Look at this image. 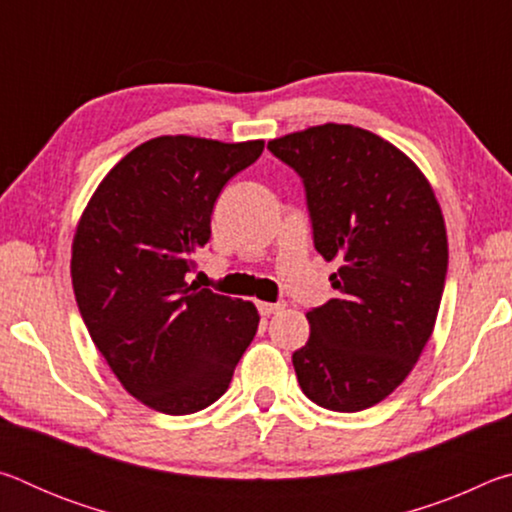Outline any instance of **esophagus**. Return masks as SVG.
Wrapping results in <instances>:
<instances>
[{"instance_id":"esophagus-1","label":"esophagus","mask_w":512,"mask_h":512,"mask_svg":"<svg viewBox=\"0 0 512 512\" xmlns=\"http://www.w3.org/2000/svg\"><path fill=\"white\" fill-rule=\"evenodd\" d=\"M284 305L282 302H257V309L262 316H271L275 311H280Z\"/></svg>"}]
</instances>
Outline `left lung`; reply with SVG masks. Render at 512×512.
Instances as JSON below:
<instances>
[{"label":"left lung","instance_id":"8db88e82","mask_svg":"<svg viewBox=\"0 0 512 512\" xmlns=\"http://www.w3.org/2000/svg\"><path fill=\"white\" fill-rule=\"evenodd\" d=\"M305 183L314 246L339 296L307 311L293 352L302 393L329 411L386 400L409 377L436 325L447 230L429 180L409 155L350 124L268 142Z\"/></svg>","mask_w":512,"mask_h":512}]
</instances>
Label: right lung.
<instances>
[{
	"label": "right lung",
	"instance_id": "add662e5",
	"mask_svg": "<svg viewBox=\"0 0 512 512\" xmlns=\"http://www.w3.org/2000/svg\"><path fill=\"white\" fill-rule=\"evenodd\" d=\"M262 151L264 140L153 137L106 173L76 225L72 287L83 323L149 409L187 415L219 400L257 332L253 302L185 275L210 241L221 189Z\"/></svg>",
	"mask_w": 512,
	"mask_h": 512
}]
</instances>
